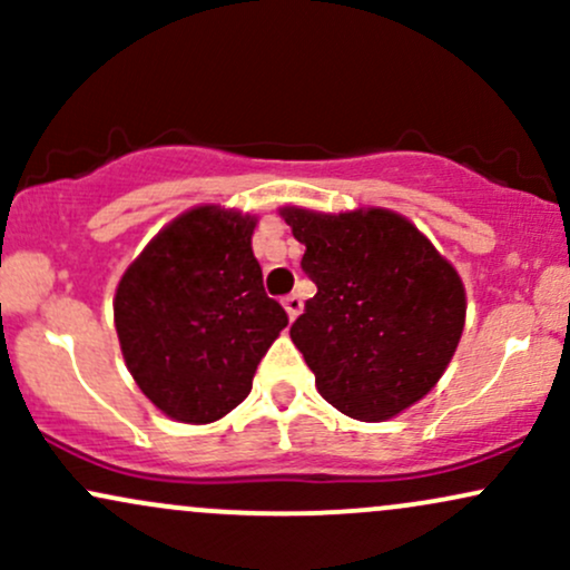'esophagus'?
Here are the masks:
<instances>
[{
    "mask_svg": "<svg viewBox=\"0 0 570 570\" xmlns=\"http://www.w3.org/2000/svg\"><path fill=\"white\" fill-rule=\"evenodd\" d=\"M284 307H286V316H289L294 322V318L303 313V299H299V294H289V297L284 299Z\"/></svg>",
    "mask_w": 570,
    "mask_h": 570,
    "instance_id": "esophagus-1",
    "label": "esophagus"
}]
</instances>
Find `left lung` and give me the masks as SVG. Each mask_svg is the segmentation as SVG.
<instances>
[{
  "label": "left lung",
  "mask_w": 570,
  "mask_h": 570,
  "mask_svg": "<svg viewBox=\"0 0 570 570\" xmlns=\"http://www.w3.org/2000/svg\"><path fill=\"white\" fill-rule=\"evenodd\" d=\"M316 284L289 335L332 407L364 423L399 415L440 383L466 324L458 271L402 214L278 208Z\"/></svg>",
  "instance_id": "1"
}]
</instances>
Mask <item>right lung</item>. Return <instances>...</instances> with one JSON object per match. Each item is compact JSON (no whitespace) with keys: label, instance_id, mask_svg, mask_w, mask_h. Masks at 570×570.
<instances>
[{"label":"right lung","instance_id":"1","mask_svg":"<svg viewBox=\"0 0 570 570\" xmlns=\"http://www.w3.org/2000/svg\"><path fill=\"white\" fill-rule=\"evenodd\" d=\"M257 217L189 208L122 273L115 330L141 394L179 423H214L252 391L254 372L289 318L265 294L252 252Z\"/></svg>","mask_w":570,"mask_h":570}]
</instances>
